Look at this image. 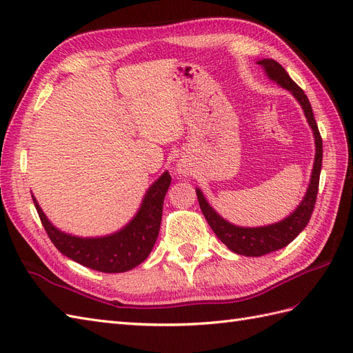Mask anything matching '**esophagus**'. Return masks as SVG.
Listing matches in <instances>:
<instances>
[{
  "instance_id": "34e87169",
  "label": "esophagus",
  "mask_w": 353,
  "mask_h": 353,
  "mask_svg": "<svg viewBox=\"0 0 353 353\" xmlns=\"http://www.w3.org/2000/svg\"><path fill=\"white\" fill-rule=\"evenodd\" d=\"M176 173L182 177H188L191 174V165H188V162H179L176 165Z\"/></svg>"
}]
</instances>
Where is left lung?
Segmentation results:
<instances>
[{
  "label": "left lung",
  "mask_w": 353,
  "mask_h": 353,
  "mask_svg": "<svg viewBox=\"0 0 353 353\" xmlns=\"http://www.w3.org/2000/svg\"><path fill=\"white\" fill-rule=\"evenodd\" d=\"M257 64H260L261 68H263L265 73L270 81H274V83H276L280 87L289 90V92L294 96V99H296L302 106L308 125L311 130H313L316 154H314L313 171H311L310 185L307 188L304 199H302V201L299 203V206L294 209L288 218H284L280 221V223H275L270 225L239 227L228 223L227 219H224L223 216L216 214V210L210 206L206 199H204L201 190L196 188L195 191H196V196H199L200 209L212 230H214V233L219 237V241L223 242L228 250L247 257H260V256H265V254L288 247L294 237H296L307 227L316 204L319 177H321V170H322V154H323L322 137H321V132H319L313 110H311L310 101L305 96L304 90L294 83L283 65L280 63H276L275 60L265 59V60L257 61Z\"/></svg>",
  "instance_id": "8db88e82"
}]
</instances>
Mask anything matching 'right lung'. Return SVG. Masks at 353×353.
Listing matches in <instances>:
<instances>
[{
  "mask_svg": "<svg viewBox=\"0 0 353 353\" xmlns=\"http://www.w3.org/2000/svg\"><path fill=\"white\" fill-rule=\"evenodd\" d=\"M170 183L171 176L165 171L147 190L137 215L121 230L101 237H79L59 230L40 209L34 195L32 201L49 239L61 254L85 268L119 274L134 269L149 257L159 234L163 199Z\"/></svg>",
  "mask_w": 353,
  "mask_h": 353,
  "instance_id": "1",
  "label": "right lung"
}]
</instances>
